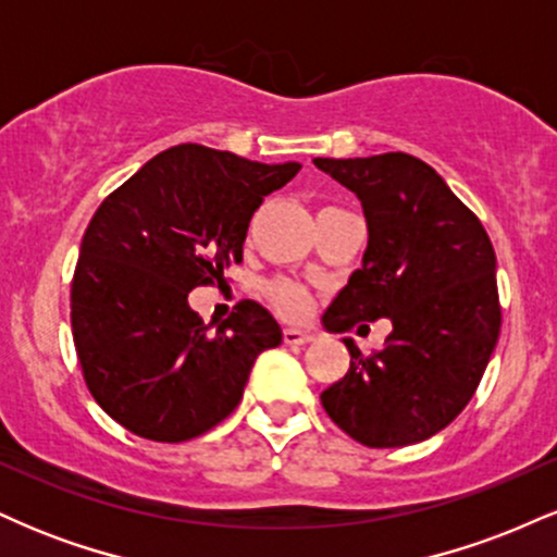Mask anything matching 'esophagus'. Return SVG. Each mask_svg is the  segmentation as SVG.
I'll return each instance as SVG.
<instances>
[{"instance_id": "esophagus-1", "label": "esophagus", "mask_w": 557, "mask_h": 557, "mask_svg": "<svg viewBox=\"0 0 557 557\" xmlns=\"http://www.w3.org/2000/svg\"><path fill=\"white\" fill-rule=\"evenodd\" d=\"M314 341V335H311L309 330H298V327H285L283 330V343L285 345H306Z\"/></svg>"}]
</instances>
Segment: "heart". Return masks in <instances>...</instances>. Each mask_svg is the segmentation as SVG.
I'll list each match as a JSON object with an SVG mask.
<instances>
[{"label":"heart","instance_id":"1","mask_svg":"<svg viewBox=\"0 0 557 557\" xmlns=\"http://www.w3.org/2000/svg\"><path fill=\"white\" fill-rule=\"evenodd\" d=\"M264 296L283 317H304L311 306V296L304 285L293 280H272L264 285Z\"/></svg>","mask_w":557,"mask_h":557}]
</instances>
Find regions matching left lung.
Here are the masks:
<instances>
[{"instance_id":"1","label":"left lung","mask_w":557,"mask_h":557,"mask_svg":"<svg viewBox=\"0 0 557 557\" xmlns=\"http://www.w3.org/2000/svg\"><path fill=\"white\" fill-rule=\"evenodd\" d=\"M314 164L359 196L369 227L361 270L332 300L324 327L393 322L385 348L372 354L345 341L350 369L324 389L322 406L361 445L421 443L463 411L495 350L503 322L495 248L479 216L417 157Z\"/></svg>"}]
</instances>
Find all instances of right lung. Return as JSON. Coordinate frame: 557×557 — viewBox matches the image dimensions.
<instances>
[{
	"label": "right lung",
	"mask_w": 557,
	"mask_h": 557,
	"mask_svg": "<svg viewBox=\"0 0 557 557\" xmlns=\"http://www.w3.org/2000/svg\"><path fill=\"white\" fill-rule=\"evenodd\" d=\"M298 170L181 144L99 203L75 264L70 322L83 380L127 432L154 443L209 432L235 411L261 350L283 341L257 300H240L209 332L188 293L240 264L253 212Z\"/></svg>",
	"instance_id": "obj_1"
}]
</instances>
